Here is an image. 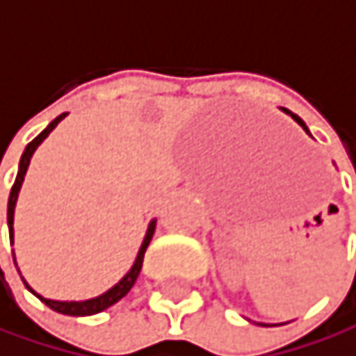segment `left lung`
<instances>
[{
  "mask_svg": "<svg viewBox=\"0 0 356 356\" xmlns=\"http://www.w3.org/2000/svg\"><path fill=\"white\" fill-rule=\"evenodd\" d=\"M285 111H287V109H285ZM287 113H289V111H287ZM291 118H293V120H296V122H298V124L302 126V129H304V131L308 133V129H306V124H304V120H302V118H298L296 113H291Z\"/></svg>",
  "mask_w": 356,
  "mask_h": 356,
  "instance_id": "obj_1",
  "label": "left lung"
}]
</instances>
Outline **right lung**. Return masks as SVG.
I'll return each mask as SVG.
<instances>
[{"label":"right lung","instance_id":"obj_1","mask_svg":"<svg viewBox=\"0 0 356 356\" xmlns=\"http://www.w3.org/2000/svg\"><path fill=\"white\" fill-rule=\"evenodd\" d=\"M67 113H60L56 120H52L46 129L24 147V152H22V158H20V164H18V175H16V181H14V186H12V192H10V200H8V227H10V241H14V207H16V198H18V192H20V186H22V179H24V172H27V166H29V162H31V156H33V152L38 149V145L56 129V124L65 118ZM154 230H156V219L149 223V227H147V234H145V238H143V245H141V249H139V253H137V259H135V264H133V268L129 270V274H126L122 281L118 283V285H113L109 291H105L103 296H99V298H92V300H86V302H56V300H46V298H42V296H38L27 283V289L31 291V293H35L48 308H52L54 312H60V314H69V316H90V314H97V312H103L105 308H109V306H113L115 302H120L126 293L131 291V287L135 285V281H137V276H139V272H141V266H143V255H145V249H147V245H149V241H152V236H154Z\"/></svg>","mask_w":356,"mask_h":356}]
</instances>
